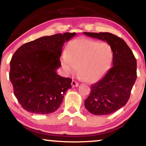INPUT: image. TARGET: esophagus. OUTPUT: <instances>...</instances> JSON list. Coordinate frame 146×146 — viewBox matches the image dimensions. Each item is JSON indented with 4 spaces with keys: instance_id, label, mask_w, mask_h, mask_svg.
I'll return each mask as SVG.
<instances>
[{
    "instance_id": "34e87169",
    "label": "esophagus",
    "mask_w": 146,
    "mask_h": 146,
    "mask_svg": "<svg viewBox=\"0 0 146 146\" xmlns=\"http://www.w3.org/2000/svg\"><path fill=\"white\" fill-rule=\"evenodd\" d=\"M71 86H72V88L77 87V86H78V83L76 82L75 80H73L72 82H71Z\"/></svg>"
}]
</instances>
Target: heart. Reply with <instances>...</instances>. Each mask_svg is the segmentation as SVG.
Masks as SVG:
<instances>
[{"mask_svg":"<svg viewBox=\"0 0 146 146\" xmlns=\"http://www.w3.org/2000/svg\"><path fill=\"white\" fill-rule=\"evenodd\" d=\"M113 58L111 47L106 42L86 38L71 42L62 56L61 64L68 73L77 70L88 82L97 80L108 70Z\"/></svg>","mask_w":146,"mask_h":146,"instance_id":"1","label":"heart"}]
</instances>
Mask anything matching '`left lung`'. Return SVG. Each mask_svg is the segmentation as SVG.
Returning <instances> with one entry per match:
<instances>
[{"label": "left lung", "mask_w": 146, "mask_h": 146, "mask_svg": "<svg viewBox=\"0 0 146 146\" xmlns=\"http://www.w3.org/2000/svg\"><path fill=\"white\" fill-rule=\"evenodd\" d=\"M84 34L106 41L113 49V66L102 79L91 86L90 94L84 102L87 110L93 115L111 114L129 100L137 79V60L125 42L117 35L108 32Z\"/></svg>", "instance_id": "obj_1"}]
</instances>
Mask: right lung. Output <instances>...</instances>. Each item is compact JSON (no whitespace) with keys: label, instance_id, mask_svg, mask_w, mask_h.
I'll use <instances>...</instances> for the list:
<instances>
[{"label":"right lung","instance_id":"right-lung-1","mask_svg":"<svg viewBox=\"0 0 146 146\" xmlns=\"http://www.w3.org/2000/svg\"><path fill=\"white\" fill-rule=\"evenodd\" d=\"M76 33L42 36L23 44L10 61L9 80L24 110L35 114L53 113L60 107L71 80L56 73L65 42Z\"/></svg>","mask_w":146,"mask_h":146}]
</instances>
